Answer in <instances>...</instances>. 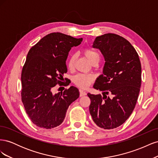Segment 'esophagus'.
I'll return each mask as SVG.
<instances>
[{"instance_id":"obj_1","label":"esophagus","mask_w":158,"mask_h":158,"mask_svg":"<svg viewBox=\"0 0 158 158\" xmlns=\"http://www.w3.org/2000/svg\"><path fill=\"white\" fill-rule=\"evenodd\" d=\"M86 95V93H85V92H84V91L82 89H80V97H83L84 96V95Z\"/></svg>"}]
</instances>
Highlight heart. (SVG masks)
Wrapping results in <instances>:
<instances>
[{
	"label": "heart",
	"instance_id": "1",
	"mask_svg": "<svg viewBox=\"0 0 158 158\" xmlns=\"http://www.w3.org/2000/svg\"><path fill=\"white\" fill-rule=\"evenodd\" d=\"M83 54L93 65H96L100 60L99 53L95 50L90 49H84L83 51ZM76 58H77V56L76 54H72L69 57L67 62V66L69 69H72L74 67ZM94 79V78L92 74H78L74 76L73 82L77 86L85 89L87 88L93 82Z\"/></svg>",
	"mask_w": 158,
	"mask_h": 158
}]
</instances>
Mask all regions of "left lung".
Listing matches in <instances>:
<instances>
[{
	"label": "left lung",
	"mask_w": 158,
	"mask_h": 158,
	"mask_svg": "<svg viewBox=\"0 0 158 158\" xmlns=\"http://www.w3.org/2000/svg\"><path fill=\"white\" fill-rule=\"evenodd\" d=\"M105 61L103 74L94 88L101 94H88L89 113L95 125L103 129L115 128L125 123L135 107L141 86V64L135 49L125 38L106 33L95 38ZM110 94L111 98L107 97Z\"/></svg>",
	"instance_id": "obj_1"
}]
</instances>
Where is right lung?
<instances>
[{
    "label": "right lung",
    "instance_id": "obj_1",
    "mask_svg": "<svg viewBox=\"0 0 158 158\" xmlns=\"http://www.w3.org/2000/svg\"><path fill=\"white\" fill-rule=\"evenodd\" d=\"M76 39L62 33L45 35L28 52L22 71V101L33 124L51 129L63 122L70 105L79 98L77 88L70 86L63 92L52 94L56 84L67 73L66 60L73 47L79 45Z\"/></svg>",
    "mask_w": 158,
    "mask_h": 158
}]
</instances>
